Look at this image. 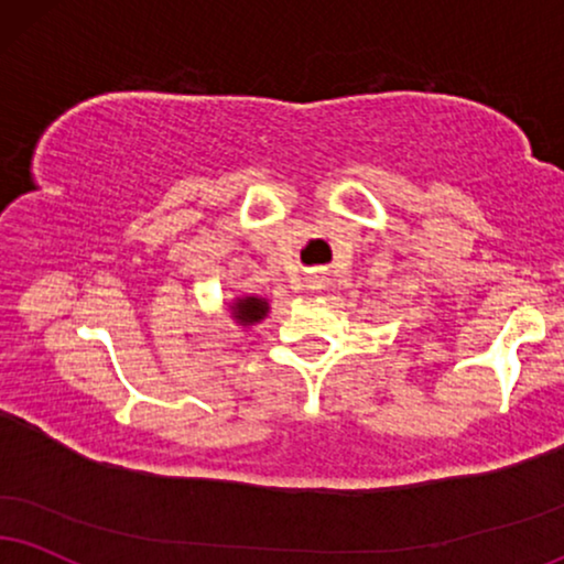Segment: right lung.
Here are the masks:
<instances>
[{
  "instance_id": "add662e5",
  "label": "right lung",
  "mask_w": 564,
  "mask_h": 564,
  "mask_svg": "<svg viewBox=\"0 0 564 564\" xmlns=\"http://www.w3.org/2000/svg\"><path fill=\"white\" fill-rule=\"evenodd\" d=\"M269 305L267 301H261V297H242V301L235 303V318L242 324H253V322H261L263 316H267Z\"/></svg>"
}]
</instances>
